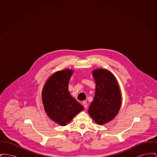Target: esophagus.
I'll return each instance as SVG.
<instances>
[{"instance_id": "34e87169", "label": "esophagus", "mask_w": 157, "mask_h": 157, "mask_svg": "<svg viewBox=\"0 0 157 157\" xmlns=\"http://www.w3.org/2000/svg\"><path fill=\"white\" fill-rule=\"evenodd\" d=\"M82 105H83V106H84V108L86 109V108H87V107H88V104H87V103H86V101H83V102H82Z\"/></svg>"}]
</instances>
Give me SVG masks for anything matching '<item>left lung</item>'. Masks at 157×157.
I'll list each match as a JSON object with an SVG mask.
<instances>
[{
  "instance_id": "obj_1",
  "label": "left lung",
  "mask_w": 157,
  "mask_h": 157,
  "mask_svg": "<svg viewBox=\"0 0 157 157\" xmlns=\"http://www.w3.org/2000/svg\"><path fill=\"white\" fill-rule=\"evenodd\" d=\"M96 83L95 93L88 113L97 124L102 125L112 121L120 111L122 97L115 76L106 69L92 71Z\"/></svg>"
}]
</instances>
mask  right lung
Returning a JSON list of instances; mask_svg holds the SVG:
<instances>
[{"label": "right lung", "mask_w": 157, "mask_h": 157, "mask_svg": "<svg viewBox=\"0 0 157 157\" xmlns=\"http://www.w3.org/2000/svg\"><path fill=\"white\" fill-rule=\"evenodd\" d=\"M74 70L66 69L51 75L45 83L42 99L48 117L60 126H65L83 110V106L72 97L68 90Z\"/></svg>", "instance_id": "add662e5"}]
</instances>
